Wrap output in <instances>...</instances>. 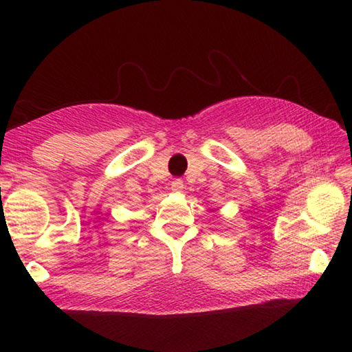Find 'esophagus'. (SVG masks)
I'll return each instance as SVG.
<instances>
[{
	"label": "esophagus",
	"instance_id": "1",
	"mask_svg": "<svg viewBox=\"0 0 352 352\" xmlns=\"http://www.w3.org/2000/svg\"><path fill=\"white\" fill-rule=\"evenodd\" d=\"M183 186H184V184H183V180H180V178H175V180L170 183V189L175 190V192H180Z\"/></svg>",
	"mask_w": 352,
	"mask_h": 352
}]
</instances>
